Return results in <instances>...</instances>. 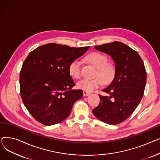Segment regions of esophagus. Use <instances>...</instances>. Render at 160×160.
<instances>
[{
    "label": "esophagus",
    "instance_id": "esophagus-1",
    "mask_svg": "<svg viewBox=\"0 0 160 160\" xmlns=\"http://www.w3.org/2000/svg\"><path fill=\"white\" fill-rule=\"evenodd\" d=\"M83 96H88V95H91V93H89V92H88V91H83Z\"/></svg>",
    "mask_w": 160,
    "mask_h": 160
}]
</instances>
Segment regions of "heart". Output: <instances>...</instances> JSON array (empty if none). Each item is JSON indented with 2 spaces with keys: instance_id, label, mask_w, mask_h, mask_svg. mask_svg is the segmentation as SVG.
Wrapping results in <instances>:
<instances>
[{
  "instance_id": "1",
  "label": "heart",
  "mask_w": 160,
  "mask_h": 160,
  "mask_svg": "<svg viewBox=\"0 0 160 160\" xmlns=\"http://www.w3.org/2000/svg\"><path fill=\"white\" fill-rule=\"evenodd\" d=\"M86 60L93 66H95L97 71L96 72V78L92 80L83 79L77 83V88L86 91H93L95 89L101 86L103 82L105 83H110L113 78L115 72V68L113 63L108 62V58L106 55L98 52H92L86 57ZM81 62L76 59L72 60L69 65V71L76 79L81 77Z\"/></svg>"
}]
</instances>
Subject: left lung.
I'll return each mask as SVG.
<instances>
[{
	"instance_id": "left-lung-1",
	"label": "left lung",
	"mask_w": 160,
	"mask_h": 160,
	"mask_svg": "<svg viewBox=\"0 0 160 160\" xmlns=\"http://www.w3.org/2000/svg\"><path fill=\"white\" fill-rule=\"evenodd\" d=\"M95 48L112 58L115 72L112 83L102 89L108 95H99L100 103L93 113L105 123L119 124L132 114L143 96L145 67L138 52L121 42L114 41Z\"/></svg>"
}]
</instances>
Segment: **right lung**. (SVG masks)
I'll return each instance as SVG.
<instances>
[{
  "label": "right lung",
  "mask_w": 160,
  "mask_h": 160,
  "mask_svg": "<svg viewBox=\"0 0 160 160\" xmlns=\"http://www.w3.org/2000/svg\"><path fill=\"white\" fill-rule=\"evenodd\" d=\"M89 47L48 43L29 53L20 72V93L36 121L50 126L69 117L74 102L83 96L82 90L71 89L75 83L69 65Z\"/></svg>",
  "instance_id": "obj_1"
}]
</instances>
